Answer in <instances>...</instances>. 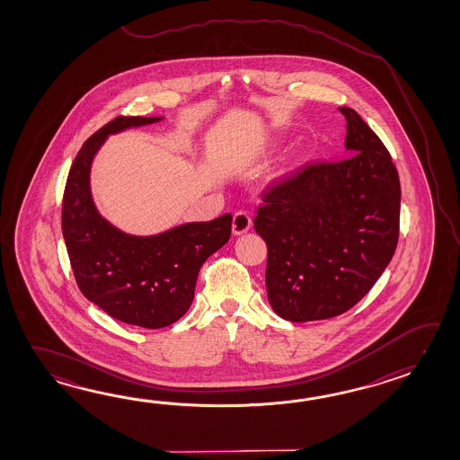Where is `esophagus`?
<instances>
[{
	"label": "esophagus",
	"mask_w": 460,
	"mask_h": 460,
	"mask_svg": "<svg viewBox=\"0 0 460 460\" xmlns=\"http://www.w3.org/2000/svg\"><path fill=\"white\" fill-rule=\"evenodd\" d=\"M252 226V216L244 210H238L234 212V234H242L248 232Z\"/></svg>",
	"instance_id": "1"
}]
</instances>
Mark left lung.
<instances>
[{
    "label": "left lung",
    "mask_w": 460,
    "mask_h": 460,
    "mask_svg": "<svg viewBox=\"0 0 460 460\" xmlns=\"http://www.w3.org/2000/svg\"><path fill=\"white\" fill-rule=\"evenodd\" d=\"M341 161H307L263 190L256 234L268 244L266 291L291 323L352 309L378 281L400 238L398 171L352 108Z\"/></svg>",
    "instance_id": "8db88e82"
}]
</instances>
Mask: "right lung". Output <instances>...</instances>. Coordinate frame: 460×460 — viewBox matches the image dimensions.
<instances>
[{
    "mask_svg": "<svg viewBox=\"0 0 460 460\" xmlns=\"http://www.w3.org/2000/svg\"><path fill=\"white\" fill-rule=\"evenodd\" d=\"M161 118H113L88 137L70 167L62 199V234L78 289L121 323L161 329L179 321L194 301L197 274L230 240L232 214L176 226L156 236H131L98 216L88 174L111 133Z\"/></svg>",
    "mask_w": 460,
    "mask_h": 460,
    "instance_id": "right-lung-1",
    "label": "right lung"
}]
</instances>
